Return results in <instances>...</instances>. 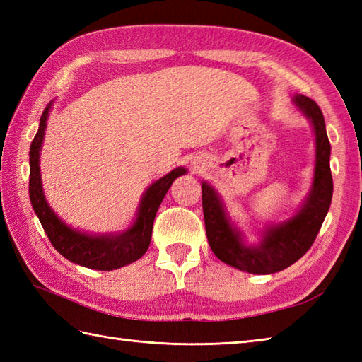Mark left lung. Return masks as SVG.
Listing matches in <instances>:
<instances>
[{
    "label": "left lung",
    "instance_id": "obj_1",
    "mask_svg": "<svg viewBox=\"0 0 362 362\" xmlns=\"http://www.w3.org/2000/svg\"><path fill=\"white\" fill-rule=\"evenodd\" d=\"M292 103L313 127L316 161L310 193L291 218L276 224H266L263 230H258V243L247 244L244 233L228 216L218 191L202 180V209L210 247L222 263L243 272L266 275L294 264L310 250L332 204V146L327 136L324 115L308 96L294 95Z\"/></svg>",
    "mask_w": 362,
    "mask_h": 362
}]
</instances>
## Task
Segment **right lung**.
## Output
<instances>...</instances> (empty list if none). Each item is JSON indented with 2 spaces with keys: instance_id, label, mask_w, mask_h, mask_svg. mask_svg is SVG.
Returning <instances> with one entry per match:
<instances>
[{
  "instance_id": "obj_1",
  "label": "right lung",
  "mask_w": 362,
  "mask_h": 362,
  "mask_svg": "<svg viewBox=\"0 0 362 362\" xmlns=\"http://www.w3.org/2000/svg\"><path fill=\"white\" fill-rule=\"evenodd\" d=\"M52 109V101L43 110L37 134L29 151V197L38 221L48 235L51 244L68 261L95 271H113L134 263L148 250L152 236V226L158 206L166 196L173 182L183 174L187 168L179 166L156 180L141 196L136 216L130 227L115 233L93 235L76 230L60 219L49 204L46 202L40 174V151L45 140L46 121Z\"/></svg>"
}]
</instances>
